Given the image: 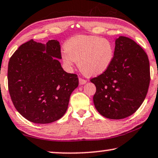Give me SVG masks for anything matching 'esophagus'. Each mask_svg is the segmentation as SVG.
<instances>
[{
	"mask_svg": "<svg viewBox=\"0 0 158 158\" xmlns=\"http://www.w3.org/2000/svg\"><path fill=\"white\" fill-rule=\"evenodd\" d=\"M79 85H85V84L87 83V80H85V79H82V78H79Z\"/></svg>",
	"mask_w": 158,
	"mask_h": 158,
	"instance_id": "obj_1",
	"label": "esophagus"
}]
</instances>
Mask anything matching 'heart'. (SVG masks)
I'll list each match as a JSON object with an SVG mask.
<instances>
[{
    "mask_svg": "<svg viewBox=\"0 0 158 158\" xmlns=\"http://www.w3.org/2000/svg\"><path fill=\"white\" fill-rule=\"evenodd\" d=\"M62 59L71 67L75 62L84 74L95 77L108 70L114 58V48L106 38L91 35H77L65 44Z\"/></svg>",
    "mask_w": 158,
    "mask_h": 158,
    "instance_id": "b5f03b06",
    "label": "heart"
}]
</instances>
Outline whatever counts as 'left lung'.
Segmentation results:
<instances>
[{
    "label": "left lung",
    "instance_id": "1",
    "mask_svg": "<svg viewBox=\"0 0 158 158\" xmlns=\"http://www.w3.org/2000/svg\"><path fill=\"white\" fill-rule=\"evenodd\" d=\"M108 70L90 81L96 87L94 105L102 116L123 119L144 102L150 81V62L144 50L133 40L120 36Z\"/></svg>",
    "mask_w": 158,
    "mask_h": 158
}]
</instances>
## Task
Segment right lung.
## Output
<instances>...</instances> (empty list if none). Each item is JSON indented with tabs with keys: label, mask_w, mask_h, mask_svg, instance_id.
<instances>
[{
	"label": "right lung",
	"mask_w": 158,
	"mask_h": 158,
	"mask_svg": "<svg viewBox=\"0 0 158 158\" xmlns=\"http://www.w3.org/2000/svg\"><path fill=\"white\" fill-rule=\"evenodd\" d=\"M59 42L46 44L33 40L12 55L8 67V91L16 110L35 123H50L66 112L72 92L79 85L77 75L60 65Z\"/></svg>",
	"instance_id": "obj_1"
}]
</instances>
